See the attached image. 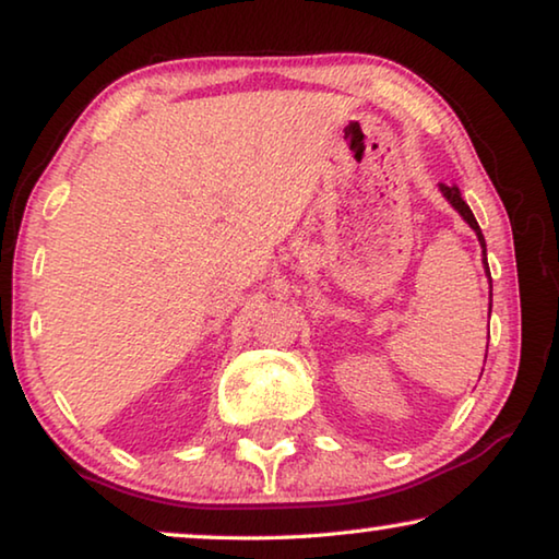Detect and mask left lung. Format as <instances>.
<instances>
[{
	"mask_svg": "<svg viewBox=\"0 0 559 559\" xmlns=\"http://www.w3.org/2000/svg\"><path fill=\"white\" fill-rule=\"evenodd\" d=\"M439 189H441V194L447 197V200H449V204L453 206V210H456V212L463 216V219H466V224L471 226V229L476 231L480 249H484V263H486V269H488V259H486V239H484V234H480V226H478V222H476V216H473L471 206L461 200L459 187H456V185H439ZM488 276H490V273H488ZM486 353H488V347H486Z\"/></svg>",
	"mask_w": 559,
	"mask_h": 559,
	"instance_id": "obj_1",
	"label": "left lung"
}]
</instances>
